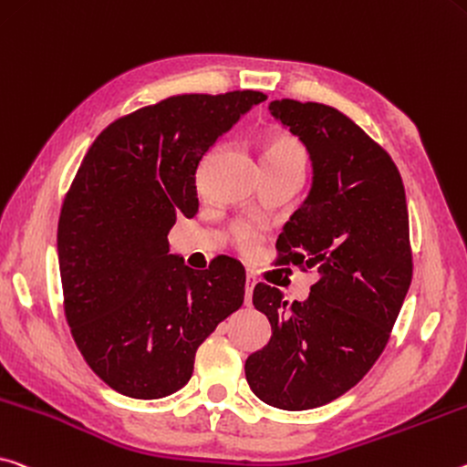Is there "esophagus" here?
<instances>
[{"label":"esophagus","instance_id":"obj_1","mask_svg":"<svg viewBox=\"0 0 467 467\" xmlns=\"http://www.w3.org/2000/svg\"><path fill=\"white\" fill-rule=\"evenodd\" d=\"M254 286H255V276L247 274V278H245V306H251V293H254Z\"/></svg>","mask_w":467,"mask_h":467}]
</instances>
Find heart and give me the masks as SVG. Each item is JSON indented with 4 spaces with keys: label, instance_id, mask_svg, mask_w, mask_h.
Here are the masks:
<instances>
[{
    "label": "heart",
    "instance_id": "obj_1",
    "mask_svg": "<svg viewBox=\"0 0 467 467\" xmlns=\"http://www.w3.org/2000/svg\"><path fill=\"white\" fill-rule=\"evenodd\" d=\"M262 166L268 168H295L306 170V151L293 137L285 132H272L264 139L262 145ZM255 231L251 226H236L234 228V243L241 249H251L255 245Z\"/></svg>",
    "mask_w": 467,
    "mask_h": 467
}]
</instances>
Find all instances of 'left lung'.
I'll use <instances>...</instances> for the list:
<instances>
[{
  "label": "left lung",
  "instance_id": "8db88e82",
  "mask_svg": "<svg viewBox=\"0 0 467 467\" xmlns=\"http://www.w3.org/2000/svg\"><path fill=\"white\" fill-rule=\"evenodd\" d=\"M270 114L306 145L312 189L278 236V264L317 268L306 301L255 285L268 345L245 376L264 403L303 411L353 389L387 347L411 285L410 218L401 174L358 124L324 103L270 101Z\"/></svg>",
  "mask_w": 467,
  "mask_h": 467
}]
</instances>
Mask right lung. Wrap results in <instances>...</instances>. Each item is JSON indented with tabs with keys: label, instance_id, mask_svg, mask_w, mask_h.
<instances>
[{
	"label": "right lung",
	"instance_id": "1",
	"mask_svg": "<svg viewBox=\"0 0 467 467\" xmlns=\"http://www.w3.org/2000/svg\"><path fill=\"white\" fill-rule=\"evenodd\" d=\"M265 99L260 91L174 95L118 118L88 147L62 205L57 260L74 343L118 393H176L193 374L197 347L243 306L239 262L222 255L210 270H191L170 254L168 233L199 210L205 153Z\"/></svg>",
	"mask_w": 467,
	"mask_h": 467
}]
</instances>
